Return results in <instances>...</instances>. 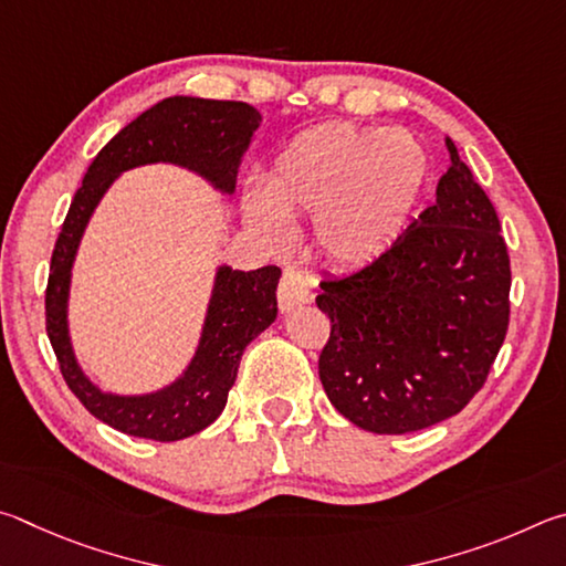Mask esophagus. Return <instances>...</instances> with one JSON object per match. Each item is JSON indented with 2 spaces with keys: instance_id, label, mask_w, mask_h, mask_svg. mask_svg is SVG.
<instances>
[{
  "instance_id": "34e87169",
  "label": "esophagus",
  "mask_w": 566,
  "mask_h": 566,
  "mask_svg": "<svg viewBox=\"0 0 566 566\" xmlns=\"http://www.w3.org/2000/svg\"><path fill=\"white\" fill-rule=\"evenodd\" d=\"M311 298H313V289L308 277H305L301 271H295V268H289V271L283 273L281 289H277V305H281V311L283 313L298 311L303 305H308Z\"/></svg>"
}]
</instances>
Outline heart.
I'll use <instances>...</instances> for the list:
<instances>
[{
  "instance_id": "1",
  "label": "heart",
  "mask_w": 566,
  "mask_h": 566,
  "mask_svg": "<svg viewBox=\"0 0 566 566\" xmlns=\"http://www.w3.org/2000/svg\"><path fill=\"white\" fill-rule=\"evenodd\" d=\"M428 181V156L405 132L321 126L273 158L263 191L243 196V218L268 243L289 238V218L313 216V238L331 263L360 268L398 243Z\"/></svg>"
}]
</instances>
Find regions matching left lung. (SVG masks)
Segmentation results:
<instances>
[{"instance_id":"1","label":"left lung","mask_w":566,"mask_h":566,"mask_svg":"<svg viewBox=\"0 0 566 566\" xmlns=\"http://www.w3.org/2000/svg\"><path fill=\"white\" fill-rule=\"evenodd\" d=\"M438 201L363 271L328 277L315 298L331 318L318 360L343 418L402 434L458 415L478 392L510 323V255L488 193L458 146Z\"/></svg>"}]
</instances>
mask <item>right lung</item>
<instances>
[{"label": "right lung", "instance_id": "right-lung-1", "mask_svg": "<svg viewBox=\"0 0 566 566\" xmlns=\"http://www.w3.org/2000/svg\"><path fill=\"white\" fill-rule=\"evenodd\" d=\"M263 116L243 102L168 96L124 126L88 166L56 238L46 285V335L64 380L84 408L132 438L174 442L206 430L223 412L245 345L275 321L281 268L233 271L218 263L196 350L178 378L151 392L124 395L88 378L72 343L69 298L74 261L108 188L132 168L168 164L186 168L218 191L233 196L238 168Z\"/></svg>", "mask_w": 566, "mask_h": 566}]
</instances>
